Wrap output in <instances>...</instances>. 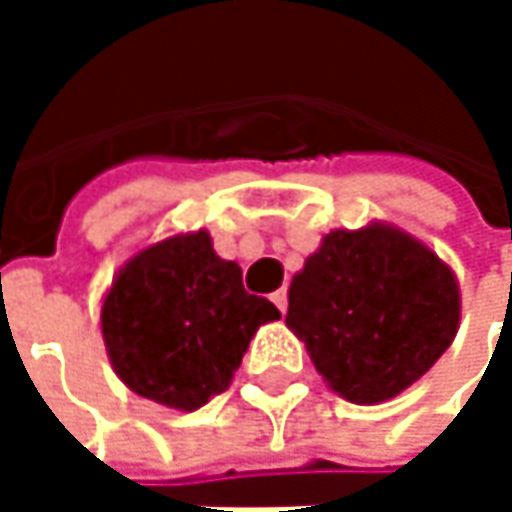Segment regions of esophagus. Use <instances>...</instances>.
<instances>
[{"instance_id": "1", "label": "esophagus", "mask_w": 512, "mask_h": 512, "mask_svg": "<svg viewBox=\"0 0 512 512\" xmlns=\"http://www.w3.org/2000/svg\"><path fill=\"white\" fill-rule=\"evenodd\" d=\"M272 302H275V308L284 314V311H287V290H284V287H281V290H275V293H272Z\"/></svg>"}]
</instances>
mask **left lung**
Instances as JSON below:
<instances>
[{"mask_svg":"<svg viewBox=\"0 0 512 512\" xmlns=\"http://www.w3.org/2000/svg\"><path fill=\"white\" fill-rule=\"evenodd\" d=\"M287 326L350 403H382L421 379L460 326L454 272L403 231H332L290 284Z\"/></svg>","mask_w":512,"mask_h":512,"instance_id":"left-lung-1","label":"left lung"}]
</instances>
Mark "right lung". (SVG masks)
I'll return each instance as SVG.
<instances>
[{"label":"right lung","instance_id":"right-lung-1","mask_svg":"<svg viewBox=\"0 0 512 512\" xmlns=\"http://www.w3.org/2000/svg\"><path fill=\"white\" fill-rule=\"evenodd\" d=\"M281 311L243 287V269L183 234L136 255L103 302L115 373L142 397L192 412L231 385L260 323Z\"/></svg>","mask_w":512,"mask_h":512}]
</instances>
